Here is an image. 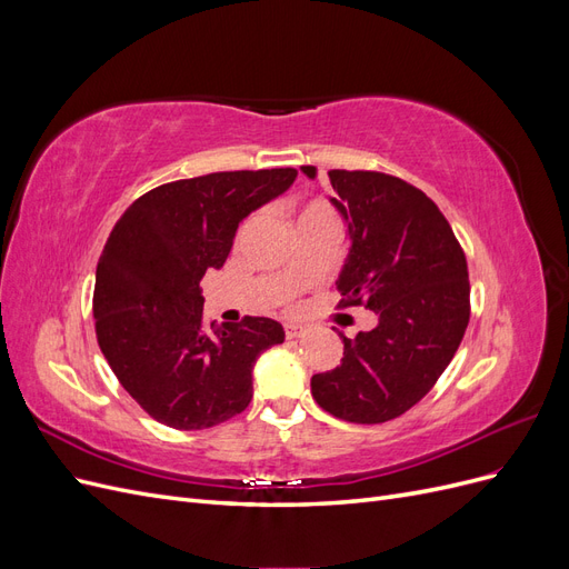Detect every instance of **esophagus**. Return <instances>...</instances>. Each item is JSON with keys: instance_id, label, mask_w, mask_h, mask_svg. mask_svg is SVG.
<instances>
[{"instance_id": "34e87169", "label": "esophagus", "mask_w": 569, "mask_h": 569, "mask_svg": "<svg viewBox=\"0 0 569 569\" xmlns=\"http://www.w3.org/2000/svg\"><path fill=\"white\" fill-rule=\"evenodd\" d=\"M303 332H306V327H301V325H295V322H287V325H284L287 339H297V337H301Z\"/></svg>"}]
</instances>
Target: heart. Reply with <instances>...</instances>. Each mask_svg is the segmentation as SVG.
Here are the masks:
<instances>
[{
  "instance_id": "b5f03b06",
  "label": "heart",
  "mask_w": 569,
  "mask_h": 569,
  "mask_svg": "<svg viewBox=\"0 0 569 569\" xmlns=\"http://www.w3.org/2000/svg\"><path fill=\"white\" fill-rule=\"evenodd\" d=\"M297 226H335L337 228V213L330 203L320 199L306 201L297 209Z\"/></svg>"
}]
</instances>
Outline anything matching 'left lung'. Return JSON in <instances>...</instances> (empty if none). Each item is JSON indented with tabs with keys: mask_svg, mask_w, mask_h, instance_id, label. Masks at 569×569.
I'll return each instance as SVG.
<instances>
[{
	"mask_svg": "<svg viewBox=\"0 0 569 569\" xmlns=\"http://www.w3.org/2000/svg\"><path fill=\"white\" fill-rule=\"evenodd\" d=\"M316 178V166H301ZM332 206L351 247L337 289L341 306L377 316L370 332L341 335L343 358L311 377L335 418L377 425L416 406L456 356L470 320L468 261L449 220L418 187L375 170H330Z\"/></svg>",
	"mask_w": 569,
	"mask_h": 569,
	"instance_id": "1",
	"label": "left lung"
}]
</instances>
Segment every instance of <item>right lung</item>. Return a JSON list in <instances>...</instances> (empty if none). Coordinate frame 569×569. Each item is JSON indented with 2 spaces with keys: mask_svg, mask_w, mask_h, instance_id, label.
<instances>
[{
  "mask_svg": "<svg viewBox=\"0 0 569 569\" xmlns=\"http://www.w3.org/2000/svg\"><path fill=\"white\" fill-rule=\"evenodd\" d=\"M295 178V168H270L168 182L132 201L111 230L94 280L97 341L157 422L206 429L249 406L256 360L284 330L251 316L206 327L201 278L226 263L239 222Z\"/></svg>",
  "mask_w": 569,
  "mask_h": 569,
  "instance_id": "obj_1",
  "label": "right lung"
}]
</instances>
